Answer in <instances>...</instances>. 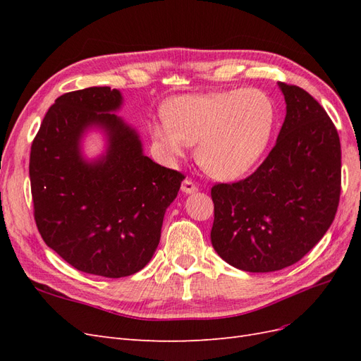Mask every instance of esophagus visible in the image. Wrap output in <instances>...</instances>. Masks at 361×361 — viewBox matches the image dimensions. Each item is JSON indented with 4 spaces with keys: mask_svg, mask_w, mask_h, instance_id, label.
<instances>
[{
    "mask_svg": "<svg viewBox=\"0 0 361 361\" xmlns=\"http://www.w3.org/2000/svg\"><path fill=\"white\" fill-rule=\"evenodd\" d=\"M180 190H182V192H185V194H192V192H195V191H199V187H197V185H195L192 180L185 179V180L182 182Z\"/></svg>",
    "mask_w": 361,
    "mask_h": 361,
    "instance_id": "34e87169",
    "label": "esophagus"
}]
</instances>
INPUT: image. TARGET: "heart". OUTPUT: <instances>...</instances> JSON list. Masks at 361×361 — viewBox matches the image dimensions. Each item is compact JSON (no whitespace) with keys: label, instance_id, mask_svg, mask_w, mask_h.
<instances>
[{"label":"heart","instance_id":"heart-1","mask_svg":"<svg viewBox=\"0 0 361 361\" xmlns=\"http://www.w3.org/2000/svg\"><path fill=\"white\" fill-rule=\"evenodd\" d=\"M166 118L149 123V134L169 161L197 145L200 167L218 180L244 176L265 155L274 135L277 108L259 89L227 90L171 97Z\"/></svg>","mask_w":361,"mask_h":361}]
</instances>
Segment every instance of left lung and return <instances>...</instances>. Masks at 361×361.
Wrapping results in <instances>:
<instances>
[{"label":"left lung","instance_id":"8db88e82","mask_svg":"<svg viewBox=\"0 0 361 361\" xmlns=\"http://www.w3.org/2000/svg\"><path fill=\"white\" fill-rule=\"evenodd\" d=\"M286 117L276 146L244 180L212 187V247L228 265L279 271L329 231L341 197V140L319 102L279 82Z\"/></svg>","mask_w":361,"mask_h":361}]
</instances>
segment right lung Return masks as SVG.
Wrapping results in <instances>:
<instances>
[{
    "mask_svg": "<svg viewBox=\"0 0 361 361\" xmlns=\"http://www.w3.org/2000/svg\"><path fill=\"white\" fill-rule=\"evenodd\" d=\"M123 96L89 87L57 97L31 145L35 220L49 248L78 271L108 279L133 276L154 256L164 214L182 173L145 155L138 130L117 113ZM99 130L106 150L83 155V138Z\"/></svg>",
    "mask_w": 361,
    "mask_h": 361,
    "instance_id": "obj_1",
    "label": "right lung"
}]
</instances>
